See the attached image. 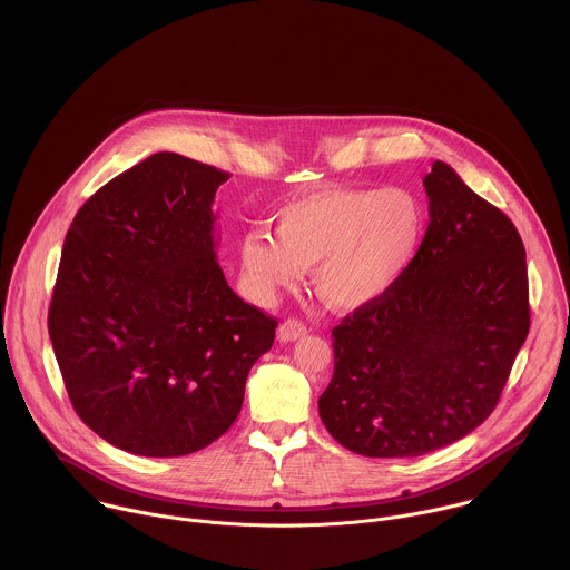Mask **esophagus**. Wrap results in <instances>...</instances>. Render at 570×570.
Masks as SVG:
<instances>
[{"label":"esophagus","mask_w":570,"mask_h":570,"mask_svg":"<svg viewBox=\"0 0 570 570\" xmlns=\"http://www.w3.org/2000/svg\"><path fill=\"white\" fill-rule=\"evenodd\" d=\"M307 333L305 323H301L298 318H287L283 325L278 326V340L281 342H294L298 337H303Z\"/></svg>","instance_id":"1"}]
</instances>
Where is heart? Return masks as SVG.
Here are the masks:
<instances>
[{"mask_svg":"<svg viewBox=\"0 0 570 570\" xmlns=\"http://www.w3.org/2000/svg\"><path fill=\"white\" fill-rule=\"evenodd\" d=\"M274 236L249 233L239 245L242 274L256 301L269 303L312 269L321 301L353 312L406 276L425 237V213L406 188H328L283 206Z\"/></svg>","mask_w":570,"mask_h":570,"instance_id":"1","label":"heart"}]
</instances>
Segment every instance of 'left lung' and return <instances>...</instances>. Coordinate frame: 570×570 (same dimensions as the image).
Here are the masks:
<instances>
[{
    "mask_svg": "<svg viewBox=\"0 0 570 570\" xmlns=\"http://www.w3.org/2000/svg\"><path fill=\"white\" fill-rule=\"evenodd\" d=\"M430 224L406 276L331 331L328 434L373 459L421 456L479 428L529 333L524 245L452 166L423 177Z\"/></svg>",
    "mask_w": 570,
    "mask_h": 570,
    "instance_id": "8db88e82",
    "label": "left lung"
}]
</instances>
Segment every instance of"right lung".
Instances as JSON below:
<instances>
[{"label": "right lung", "instance_id": "add662e5", "mask_svg": "<svg viewBox=\"0 0 570 570\" xmlns=\"http://www.w3.org/2000/svg\"><path fill=\"white\" fill-rule=\"evenodd\" d=\"M228 173L154 154L77 213L48 312L70 402L107 443L184 456L217 441L278 323L244 303L217 263Z\"/></svg>", "mask_w": 570, "mask_h": 570}]
</instances>
